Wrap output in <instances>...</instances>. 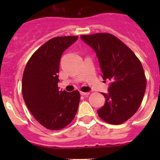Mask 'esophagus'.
I'll return each mask as SVG.
<instances>
[{
	"label": "esophagus",
	"instance_id": "1",
	"mask_svg": "<svg viewBox=\"0 0 160 160\" xmlns=\"http://www.w3.org/2000/svg\"><path fill=\"white\" fill-rule=\"evenodd\" d=\"M80 94L83 95V96H88L90 94V92H83L81 91L80 92Z\"/></svg>",
	"mask_w": 160,
	"mask_h": 160
}]
</instances>
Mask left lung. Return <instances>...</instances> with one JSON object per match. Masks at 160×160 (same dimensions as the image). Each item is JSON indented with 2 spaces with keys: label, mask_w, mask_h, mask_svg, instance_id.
<instances>
[{
  "label": "left lung",
  "mask_w": 160,
  "mask_h": 160,
  "mask_svg": "<svg viewBox=\"0 0 160 160\" xmlns=\"http://www.w3.org/2000/svg\"><path fill=\"white\" fill-rule=\"evenodd\" d=\"M81 38L94 49L104 80H111L105 104L99 117L111 125L126 122L139 108L146 88L142 65L124 42L109 33L83 35Z\"/></svg>",
  "instance_id": "8db88e82"
}]
</instances>
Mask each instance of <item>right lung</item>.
Masks as SVG:
<instances>
[{
  "mask_svg": "<svg viewBox=\"0 0 160 160\" xmlns=\"http://www.w3.org/2000/svg\"><path fill=\"white\" fill-rule=\"evenodd\" d=\"M77 38L73 35L51 38L33 53L24 70V101L35 120L47 129L65 128L77 112L80 92L59 91L57 74L62 52Z\"/></svg>",
  "mask_w": 160,
  "mask_h": 160,
  "instance_id": "right-lung-1",
  "label": "right lung"
}]
</instances>
